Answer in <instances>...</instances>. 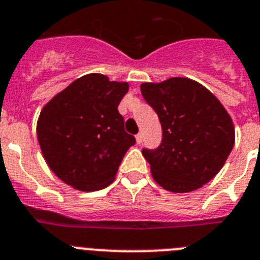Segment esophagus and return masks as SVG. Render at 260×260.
I'll return each instance as SVG.
<instances>
[{
	"instance_id": "34e87169",
	"label": "esophagus",
	"mask_w": 260,
	"mask_h": 260,
	"mask_svg": "<svg viewBox=\"0 0 260 260\" xmlns=\"http://www.w3.org/2000/svg\"><path fill=\"white\" fill-rule=\"evenodd\" d=\"M143 140H144L143 133H141V132L137 133V135H136V143L137 144H141V143H143Z\"/></svg>"
}]
</instances>
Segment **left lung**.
Instances as JSON below:
<instances>
[{
  "label": "left lung",
  "mask_w": 260,
  "mask_h": 260,
  "mask_svg": "<svg viewBox=\"0 0 260 260\" xmlns=\"http://www.w3.org/2000/svg\"><path fill=\"white\" fill-rule=\"evenodd\" d=\"M140 89L162 127L161 145L143 149L153 179L175 193L208 183L234 146V125L224 106L207 87L183 77L141 83Z\"/></svg>",
  "instance_id": "obj_1"
}]
</instances>
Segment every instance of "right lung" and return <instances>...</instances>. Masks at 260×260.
<instances>
[{
  "label": "right lung",
  "mask_w": 260,
  "mask_h": 260,
  "mask_svg": "<svg viewBox=\"0 0 260 260\" xmlns=\"http://www.w3.org/2000/svg\"><path fill=\"white\" fill-rule=\"evenodd\" d=\"M127 82L90 73L56 94L40 111L36 135L47 165L80 191L106 188L136 140L124 131L117 106Z\"/></svg>",
  "instance_id": "1"
}]
</instances>
